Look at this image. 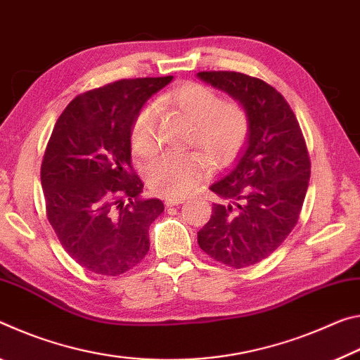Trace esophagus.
<instances>
[{
  "label": "esophagus",
  "instance_id": "esophagus-1",
  "mask_svg": "<svg viewBox=\"0 0 360 360\" xmlns=\"http://www.w3.org/2000/svg\"><path fill=\"white\" fill-rule=\"evenodd\" d=\"M185 201V198H176V196H169L164 199V204L167 205V207H172V205H179Z\"/></svg>",
  "mask_w": 360,
  "mask_h": 360
}]
</instances>
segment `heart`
Returning a JSON list of instances; mask_svg holds the SVG:
<instances>
[{"label":"heart","mask_w":360,"mask_h":360,"mask_svg":"<svg viewBox=\"0 0 360 360\" xmlns=\"http://www.w3.org/2000/svg\"><path fill=\"white\" fill-rule=\"evenodd\" d=\"M162 100L193 121L190 143L208 153H164L146 169L153 191L164 196H184L209 172L212 162L226 166L234 161L249 139L250 120L239 102L221 100L214 89L198 82L176 87ZM158 116L155 103H145L135 116L131 143L140 156H151L158 148Z\"/></svg>","instance_id":"obj_1"}]
</instances>
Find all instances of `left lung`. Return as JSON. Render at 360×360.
Wrapping results in <instances>:
<instances>
[{
	"mask_svg": "<svg viewBox=\"0 0 360 360\" xmlns=\"http://www.w3.org/2000/svg\"><path fill=\"white\" fill-rule=\"evenodd\" d=\"M198 76L238 100L250 120L239 161L210 186L228 204H214L198 244L226 266L247 268L268 258L298 223L309 153L290 105L268 82L238 72Z\"/></svg>",
	"mask_w": 360,
	"mask_h": 360,
	"instance_id": "left-lung-1",
	"label": "left lung"
}]
</instances>
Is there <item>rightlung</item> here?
<instances>
[{
  "label": "right lung",
  "instance_id": "obj_1",
  "mask_svg": "<svg viewBox=\"0 0 360 360\" xmlns=\"http://www.w3.org/2000/svg\"><path fill=\"white\" fill-rule=\"evenodd\" d=\"M170 81L120 79L79 94L47 141L41 162L47 220L65 252L96 274H124L150 250L148 229L164 204L141 196L131 131L141 105Z\"/></svg>",
  "mask_w": 360,
  "mask_h": 360
}]
</instances>
